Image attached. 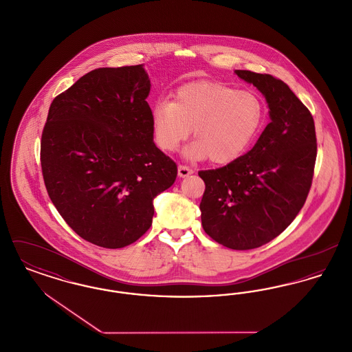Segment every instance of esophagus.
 Instances as JSON below:
<instances>
[{"label": "esophagus", "mask_w": 352, "mask_h": 352, "mask_svg": "<svg viewBox=\"0 0 352 352\" xmlns=\"http://www.w3.org/2000/svg\"><path fill=\"white\" fill-rule=\"evenodd\" d=\"M194 171L191 168H187V166H184V165L178 166V177H181V178H186V177H188Z\"/></svg>", "instance_id": "esophagus-1"}]
</instances>
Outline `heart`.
<instances>
[{
  "label": "heart",
  "mask_w": 352,
  "mask_h": 352,
  "mask_svg": "<svg viewBox=\"0 0 352 352\" xmlns=\"http://www.w3.org/2000/svg\"><path fill=\"white\" fill-rule=\"evenodd\" d=\"M267 116L261 96L253 91L214 82L181 87L174 100H161L151 108L154 142L164 151L178 149L192 128L195 140L184 149L188 160L227 165L240 158L256 141Z\"/></svg>",
  "instance_id": "1"
}]
</instances>
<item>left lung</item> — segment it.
Returning <instances> with one entry per match:
<instances>
[{
  "label": "left lung",
  "mask_w": 352,
  "mask_h": 352,
  "mask_svg": "<svg viewBox=\"0 0 352 352\" xmlns=\"http://www.w3.org/2000/svg\"><path fill=\"white\" fill-rule=\"evenodd\" d=\"M268 102L270 122L254 146L224 168L199 171L206 190L201 226L219 244L258 248L301 211L314 174L317 138L309 109L287 84L268 74L234 69Z\"/></svg>",
  "instance_id": "1"
}]
</instances>
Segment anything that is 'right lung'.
<instances>
[{"mask_svg":"<svg viewBox=\"0 0 352 352\" xmlns=\"http://www.w3.org/2000/svg\"><path fill=\"white\" fill-rule=\"evenodd\" d=\"M142 65L98 68L51 102L41 165L51 201L84 240L116 250L151 226L153 201L177 178L154 141Z\"/></svg>","mask_w":352,"mask_h":352,"instance_id":"1","label":"right lung"}]
</instances>
